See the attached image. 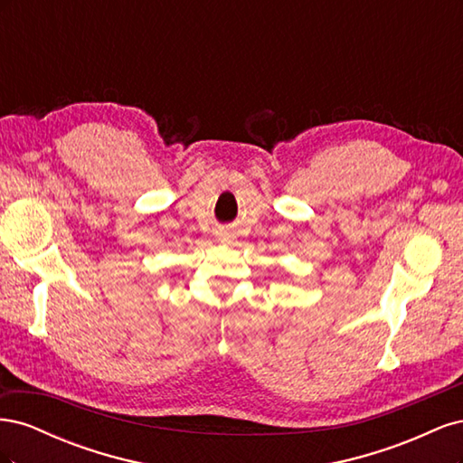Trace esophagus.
Wrapping results in <instances>:
<instances>
[{
	"label": "esophagus",
	"mask_w": 463,
	"mask_h": 463,
	"mask_svg": "<svg viewBox=\"0 0 463 463\" xmlns=\"http://www.w3.org/2000/svg\"><path fill=\"white\" fill-rule=\"evenodd\" d=\"M223 240H226V235H223Z\"/></svg>",
	"instance_id": "34e87169"
}]
</instances>
